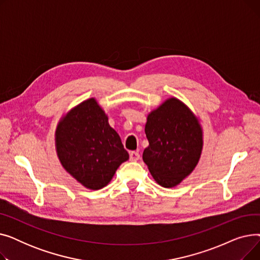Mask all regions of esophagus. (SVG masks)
Returning a JSON list of instances; mask_svg holds the SVG:
<instances>
[{"mask_svg":"<svg viewBox=\"0 0 260 260\" xmlns=\"http://www.w3.org/2000/svg\"><path fill=\"white\" fill-rule=\"evenodd\" d=\"M139 158H140V154L138 152H135V151L129 152V159L132 161H137L139 160Z\"/></svg>","mask_w":260,"mask_h":260,"instance_id":"esophagus-1","label":"esophagus"}]
</instances>
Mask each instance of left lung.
I'll use <instances>...</instances> for the list:
<instances>
[{
    "label": "left lung",
    "mask_w": 260,
    "mask_h": 260,
    "mask_svg": "<svg viewBox=\"0 0 260 260\" xmlns=\"http://www.w3.org/2000/svg\"><path fill=\"white\" fill-rule=\"evenodd\" d=\"M148 146L143 161L161 186L173 187L192 173L200 158L202 132L196 117L178 99L171 98L147 117Z\"/></svg>",
    "instance_id": "left-lung-1"
}]
</instances>
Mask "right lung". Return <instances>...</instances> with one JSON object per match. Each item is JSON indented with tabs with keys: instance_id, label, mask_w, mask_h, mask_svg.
<instances>
[{
	"instance_id": "obj_1",
	"label": "right lung",
	"mask_w": 260,
	"mask_h": 260,
	"mask_svg": "<svg viewBox=\"0 0 260 260\" xmlns=\"http://www.w3.org/2000/svg\"><path fill=\"white\" fill-rule=\"evenodd\" d=\"M56 144L64 169L90 189L104 187L128 159L119 135L94 99L82 102L60 122Z\"/></svg>"
}]
</instances>
